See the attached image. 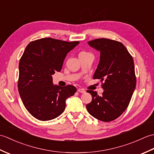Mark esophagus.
I'll return each instance as SVG.
<instances>
[{
    "label": "esophagus",
    "mask_w": 154,
    "mask_h": 154,
    "mask_svg": "<svg viewBox=\"0 0 154 154\" xmlns=\"http://www.w3.org/2000/svg\"><path fill=\"white\" fill-rule=\"evenodd\" d=\"M77 91L79 93H85V91L83 89H78Z\"/></svg>",
    "instance_id": "1"
}]
</instances>
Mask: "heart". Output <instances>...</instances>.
I'll return each instance as SVG.
<instances>
[{"label": "heart", "mask_w": 154, "mask_h": 154, "mask_svg": "<svg viewBox=\"0 0 154 154\" xmlns=\"http://www.w3.org/2000/svg\"><path fill=\"white\" fill-rule=\"evenodd\" d=\"M80 54H87V52H84V51H83V52H81V53H80Z\"/></svg>", "instance_id": "obj_1"}]
</instances>
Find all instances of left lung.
Instances as JSON below:
<instances>
[{
    "label": "left lung",
    "instance_id": "1",
    "mask_svg": "<svg viewBox=\"0 0 154 154\" xmlns=\"http://www.w3.org/2000/svg\"><path fill=\"white\" fill-rule=\"evenodd\" d=\"M88 44L100 51V61L93 79L100 80L104 91L99 96L96 91H87L92 95L87 109L95 119L110 122L126 110L136 88L133 58L120 42L99 38Z\"/></svg>",
    "mask_w": 154,
    "mask_h": 154
}]
</instances>
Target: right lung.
I'll use <instances>...</instances> for the list:
<instances>
[{"mask_svg":"<svg viewBox=\"0 0 154 154\" xmlns=\"http://www.w3.org/2000/svg\"><path fill=\"white\" fill-rule=\"evenodd\" d=\"M79 42L46 38L31 42L19 62L18 88L26 109L42 121L54 119L63 113L65 100L76 93L74 86H54L51 75L61 70L68 52Z\"/></svg>","mask_w":154,"mask_h":154,"instance_id":"right-lung-1","label":"right lung"}]
</instances>
